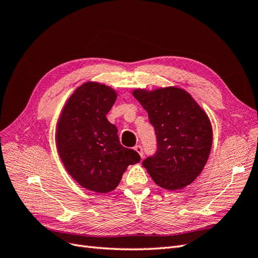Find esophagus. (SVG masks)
<instances>
[{"instance_id": "esophagus-1", "label": "esophagus", "mask_w": 258, "mask_h": 258, "mask_svg": "<svg viewBox=\"0 0 258 258\" xmlns=\"http://www.w3.org/2000/svg\"><path fill=\"white\" fill-rule=\"evenodd\" d=\"M135 151H137V152L139 153V155L141 156V157L143 158V156H144V151H143V147H142L141 145H136V146H135Z\"/></svg>"}]
</instances>
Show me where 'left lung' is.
<instances>
[{"label":"left lung","instance_id":"1","mask_svg":"<svg viewBox=\"0 0 258 258\" xmlns=\"http://www.w3.org/2000/svg\"><path fill=\"white\" fill-rule=\"evenodd\" d=\"M134 96L148 114L156 152L143 160L154 182L166 189L184 188L204 169L212 146L207 114L185 90L169 87Z\"/></svg>","mask_w":258,"mask_h":258}]
</instances>
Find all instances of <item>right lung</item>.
Instances as JSON below:
<instances>
[{"label":"right lung","instance_id":"1","mask_svg":"<svg viewBox=\"0 0 258 258\" xmlns=\"http://www.w3.org/2000/svg\"><path fill=\"white\" fill-rule=\"evenodd\" d=\"M116 97L105 85L86 83L69 99L58 122L57 146L67 171L96 192L116 188L127 167L141 160L120 144L117 127L106 118Z\"/></svg>","mask_w":258,"mask_h":258}]
</instances>
